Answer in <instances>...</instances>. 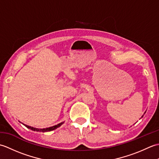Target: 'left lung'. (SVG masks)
Returning <instances> with one entry per match:
<instances>
[{
  "mask_svg": "<svg viewBox=\"0 0 159 159\" xmlns=\"http://www.w3.org/2000/svg\"><path fill=\"white\" fill-rule=\"evenodd\" d=\"M146 112H145L144 113H146ZM143 116H142V117H143Z\"/></svg>",
  "mask_w": 159,
  "mask_h": 159,
  "instance_id": "obj_1",
  "label": "left lung"
}]
</instances>
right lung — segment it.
<instances>
[{
    "label": "right lung",
    "instance_id": "obj_1",
    "mask_svg": "<svg viewBox=\"0 0 159 159\" xmlns=\"http://www.w3.org/2000/svg\"><path fill=\"white\" fill-rule=\"evenodd\" d=\"M22 123V122H21ZM64 123V121H62V122H61L58 124L55 125V126H51V127H48V128H34V127H32V126H28V125H26L25 124L22 123L23 125H25V126L27 128H29V129H31L33 131H37V132H42V133H45V132H49V131H52L53 130H55L57 129V128L60 127L61 125Z\"/></svg>",
    "mask_w": 159,
    "mask_h": 159
}]
</instances>
